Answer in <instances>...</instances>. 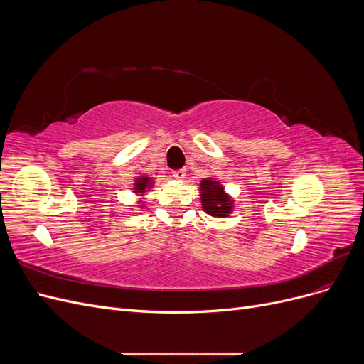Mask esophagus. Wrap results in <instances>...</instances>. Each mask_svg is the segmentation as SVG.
Wrapping results in <instances>:
<instances>
[{"label":"esophagus","instance_id":"esophagus-1","mask_svg":"<svg viewBox=\"0 0 364 364\" xmlns=\"http://www.w3.org/2000/svg\"><path fill=\"white\" fill-rule=\"evenodd\" d=\"M185 176H186V170H185V168L174 170V171H173V178H174V179H178V181L185 179Z\"/></svg>","mask_w":364,"mask_h":364}]
</instances>
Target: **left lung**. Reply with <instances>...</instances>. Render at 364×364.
<instances>
[{
	"mask_svg": "<svg viewBox=\"0 0 364 364\" xmlns=\"http://www.w3.org/2000/svg\"><path fill=\"white\" fill-rule=\"evenodd\" d=\"M200 199L205 213L213 217H228L232 211V200L225 193V188L218 181L203 179L200 182Z\"/></svg>",
	"mask_w": 364,
	"mask_h": 364,
	"instance_id": "1",
	"label": "left lung"
}]
</instances>
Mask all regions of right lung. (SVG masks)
I'll return each mask as SVG.
<instances>
[{"label": "right lung", "mask_w": 364, "mask_h": 364, "mask_svg": "<svg viewBox=\"0 0 364 364\" xmlns=\"http://www.w3.org/2000/svg\"><path fill=\"white\" fill-rule=\"evenodd\" d=\"M151 186V181L150 178H138L135 181V191L134 193H146L147 188H150Z\"/></svg>", "instance_id": "1"}]
</instances>
